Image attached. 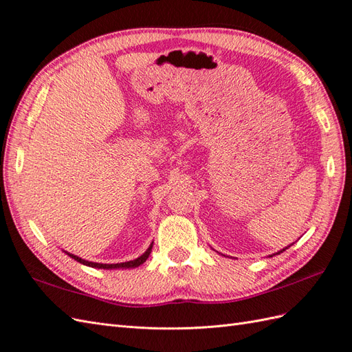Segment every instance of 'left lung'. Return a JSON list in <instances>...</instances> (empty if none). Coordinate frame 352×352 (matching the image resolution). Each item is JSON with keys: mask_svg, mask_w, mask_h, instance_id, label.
<instances>
[{"mask_svg": "<svg viewBox=\"0 0 352 352\" xmlns=\"http://www.w3.org/2000/svg\"><path fill=\"white\" fill-rule=\"evenodd\" d=\"M285 249H287V248H285ZM285 249H283V250H285ZM283 250H280V252H277V254H282V252H283Z\"/></svg>", "mask_w": 352, "mask_h": 352, "instance_id": "8db88e82", "label": "left lung"}]
</instances>
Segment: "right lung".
Listing matches in <instances>:
<instances>
[{"instance_id":"1","label":"right lung","mask_w":352,"mask_h":352,"mask_svg":"<svg viewBox=\"0 0 352 352\" xmlns=\"http://www.w3.org/2000/svg\"><path fill=\"white\" fill-rule=\"evenodd\" d=\"M152 246H153V243L148 246V249H147L146 252H144L142 256H140V258L133 259V261H128V263H120V264H98V263H89V261L81 259V258L76 256V255H72V254H67V255H69L70 258H74L75 261H78V263H81V264L88 265V267H93V268H106V270H109V268H134V267H138V265H142L143 263H146V259L148 258L150 252H152Z\"/></svg>"}]
</instances>
